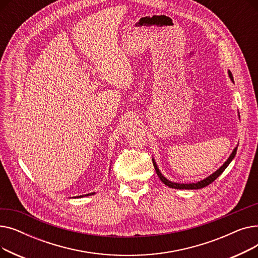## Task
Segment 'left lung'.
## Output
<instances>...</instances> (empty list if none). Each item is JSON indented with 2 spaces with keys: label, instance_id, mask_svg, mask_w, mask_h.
<instances>
[{
  "label": "left lung",
  "instance_id": "left-lung-1",
  "mask_svg": "<svg viewBox=\"0 0 258 258\" xmlns=\"http://www.w3.org/2000/svg\"><path fill=\"white\" fill-rule=\"evenodd\" d=\"M229 77L231 78V80L233 81L232 73L230 72V71H229ZM236 151H237V147L234 148V151L232 152L231 155H230V157L228 158V160L223 164V166H221L214 173H212L211 175H209L208 178L204 179L203 181H200V182H198V183H191V184H180V183H173V182L168 181V180H167L166 178H164L163 175H162V173L160 172V170H159V168H158V166H157V164H156L155 160H153V164H154L155 170H156V172H157V174H158L159 179H160L162 182H163L166 186H168V187H170V188H174V189H200V188L208 186V185L211 184L214 180H216V179H218V178L220 177V175L223 173V171H224V170L227 168V166L230 164V162H231L232 159L235 157Z\"/></svg>",
  "mask_w": 258,
  "mask_h": 258
}]
</instances>
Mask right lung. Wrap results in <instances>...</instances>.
I'll list each match as a JSON object with an SVG mask.
<instances>
[{"label":"right lung","instance_id":"obj_1","mask_svg":"<svg viewBox=\"0 0 258 258\" xmlns=\"http://www.w3.org/2000/svg\"><path fill=\"white\" fill-rule=\"evenodd\" d=\"M92 195H94V192H92V194H89V195H86V196H92ZM84 196H80L79 198H83Z\"/></svg>","mask_w":258,"mask_h":258}]
</instances>
